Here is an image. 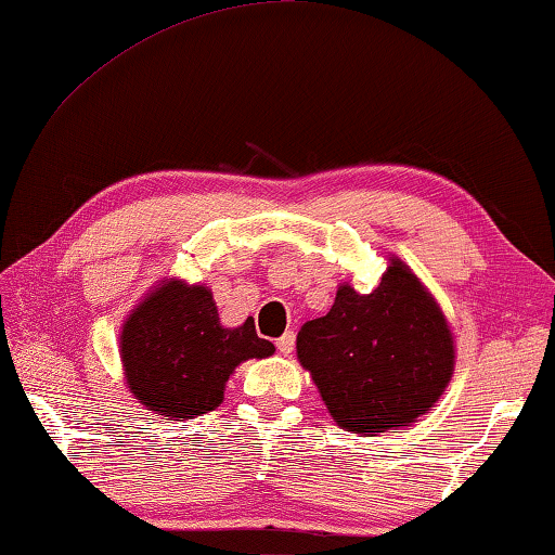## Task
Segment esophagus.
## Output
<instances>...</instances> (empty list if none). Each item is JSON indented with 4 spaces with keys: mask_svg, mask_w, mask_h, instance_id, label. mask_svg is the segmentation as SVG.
I'll return each mask as SVG.
<instances>
[{
    "mask_svg": "<svg viewBox=\"0 0 555 555\" xmlns=\"http://www.w3.org/2000/svg\"><path fill=\"white\" fill-rule=\"evenodd\" d=\"M294 345H296V335L291 333V331L281 335L279 340H276V347H279L281 354H291V352H294Z\"/></svg>",
    "mask_w": 555,
    "mask_h": 555,
    "instance_id": "1",
    "label": "esophagus"
}]
</instances>
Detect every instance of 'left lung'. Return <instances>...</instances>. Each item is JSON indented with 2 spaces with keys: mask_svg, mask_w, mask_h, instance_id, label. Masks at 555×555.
<instances>
[{
  "mask_svg": "<svg viewBox=\"0 0 555 555\" xmlns=\"http://www.w3.org/2000/svg\"><path fill=\"white\" fill-rule=\"evenodd\" d=\"M296 350L337 426L364 436L413 424L455 364L443 313L401 261L372 294L337 288L331 313L300 327Z\"/></svg>",
  "mask_w": 555,
  "mask_h": 555,
  "instance_id": "obj_1",
  "label": "left lung"
}]
</instances>
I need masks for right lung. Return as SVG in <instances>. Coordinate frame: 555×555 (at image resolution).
I'll use <instances>...</instances> for the list:
<instances>
[{
  "instance_id": "obj_1",
  "label": "right lung",
  "mask_w": 555,
  "mask_h": 555,
  "mask_svg": "<svg viewBox=\"0 0 555 555\" xmlns=\"http://www.w3.org/2000/svg\"><path fill=\"white\" fill-rule=\"evenodd\" d=\"M119 340L131 393L171 421L218 409L234 367L274 352L251 318L224 327L210 291L183 281L149 294L127 318Z\"/></svg>"
}]
</instances>
